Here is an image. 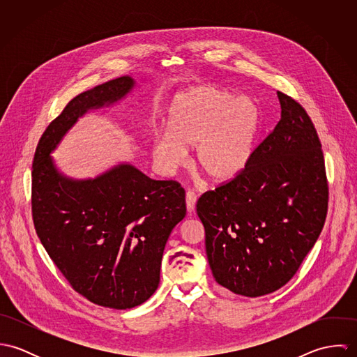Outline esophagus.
<instances>
[{"instance_id":"obj_1","label":"esophagus","mask_w":357,"mask_h":357,"mask_svg":"<svg viewBox=\"0 0 357 357\" xmlns=\"http://www.w3.org/2000/svg\"><path fill=\"white\" fill-rule=\"evenodd\" d=\"M185 202H187V210L192 213L195 210V204H197V194L194 191H188L185 194Z\"/></svg>"}]
</instances>
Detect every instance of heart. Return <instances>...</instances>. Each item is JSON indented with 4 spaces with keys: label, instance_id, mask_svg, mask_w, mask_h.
Wrapping results in <instances>:
<instances>
[{
    "label": "heart",
    "instance_id": "b5f03b06",
    "mask_svg": "<svg viewBox=\"0 0 357 357\" xmlns=\"http://www.w3.org/2000/svg\"><path fill=\"white\" fill-rule=\"evenodd\" d=\"M166 133L153 139L158 169L173 174L194 147V165L213 183L239 176L249 165L259 128V111L249 98L227 88L201 85L178 93L166 111Z\"/></svg>",
    "mask_w": 357,
    "mask_h": 357
}]
</instances>
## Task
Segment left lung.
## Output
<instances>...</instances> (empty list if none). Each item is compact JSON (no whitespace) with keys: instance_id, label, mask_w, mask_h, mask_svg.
<instances>
[{"instance_id":"obj_1","label":"left lung","mask_w":357,"mask_h":357,"mask_svg":"<svg viewBox=\"0 0 357 357\" xmlns=\"http://www.w3.org/2000/svg\"><path fill=\"white\" fill-rule=\"evenodd\" d=\"M278 98L282 118L245 170L197 204L215 282L245 297L273 293L296 275L328 207L314 125L300 102L282 92Z\"/></svg>"}]
</instances>
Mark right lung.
Listing matches in <instances>:
<instances>
[{"instance_id": "right-lung-1", "label": "right lung", "mask_w": 357, "mask_h": 357, "mask_svg": "<svg viewBox=\"0 0 357 357\" xmlns=\"http://www.w3.org/2000/svg\"><path fill=\"white\" fill-rule=\"evenodd\" d=\"M133 85L119 77L67 102L43 133L31 172L33 221L47 253L77 293L112 309L140 305L158 289L165 245L185 217V191L128 163L71 180L50 153L78 116L118 102Z\"/></svg>"}]
</instances>
